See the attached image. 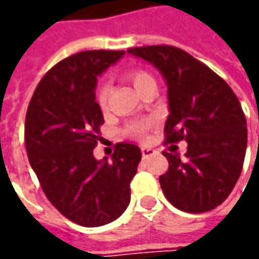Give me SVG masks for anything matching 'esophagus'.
Here are the masks:
<instances>
[{"label": "esophagus", "mask_w": 259, "mask_h": 259, "mask_svg": "<svg viewBox=\"0 0 259 259\" xmlns=\"http://www.w3.org/2000/svg\"><path fill=\"white\" fill-rule=\"evenodd\" d=\"M155 151L153 148H148V147H144V148H141V154L144 158H148V157H151V155L154 154Z\"/></svg>", "instance_id": "obj_1"}]
</instances>
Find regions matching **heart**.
<instances>
[{"label":"heart","mask_w":259,"mask_h":259,"mask_svg":"<svg viewBox=\"0 0 259 259\" xmlns=\"http://www.w3.org/2000/svg\"><path fill=\"white\" fill-rule=\"evenodd\" d=\"M125 77L133 83L135 89L143 94L148 86L155 85V80L153 76L150 75L148 72L141 70V69H133L128 70L125 73ZM109 95H111V86L108 83H101L96 89V101L98 105L101 106V109L106 112L108 111V104H109ZM153 128V122L151 121H137L130 124L125 128V133L135 138H144L145 134Z\"/></svg>","instance_id":"b5f03b06"}]
</instances>
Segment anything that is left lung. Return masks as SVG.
<instances>
[{
    "mask_svg": "<svg viewBox=\"0 0 259 259\" xmlns=\"http://www.w3.org/2000/svg\"><path fill=\"white\" fill-rule=\"evenodd\" d=\"M128 53L153 63L167 82L164 144L187 141L184 158L163 153L168 168L158 180L167 200L189 213L218 207L244 165L248 130L238 96L210 67L179 47L143 46Z\"/></svg>",
    "mask_w": 259,
    "mask_h": 259,
    "instance_id": "left-lung-1",
    "label": "left lung"
}]
</instances>
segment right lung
I'll return each mask as SVG.
<instances>
[{
  "label": "right lung",
  "mask_w": 259,
  "mask_h": 259,
  "mask_svg": "<svg viewBox=\"0 0 259 259\" xmlns=\"http://www.w3.org/2000/svg\"><path fill=\"white\" fill-rule=\"evenodd\" d=\"M124 50H86L56 63L38 82L27 108L25 150L46 197L69 221L102 226L124 213L141 150L118 143L112 160L98 161L104 115L96 76Z\"/></svg>",
  "instance_id": "obj_1"
}]
</instances>
